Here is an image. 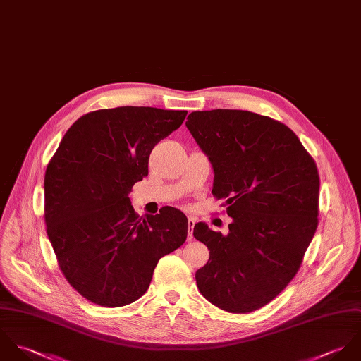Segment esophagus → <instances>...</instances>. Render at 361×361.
I'll return each instance as SVG.
<instances>
[{
    "label": "esophagus",
    "mask_w": 361,
    "mask_h": 361,
    "mask_svg": "<svg viewBox=\"0 0 361 361\" xmlns=\"http://www.w3.org/2000/svg\"><path fill=\"white\" fill-rule=\"evenodd\" d=\"M194 226H195V219L194 217H188V235H187L188 241H191L194 238V235H192Z\"/></svg>",
    "instance_id": "esophagus-1"
}]
</instances>
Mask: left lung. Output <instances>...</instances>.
<instances>
[{"label":"left lung","instance_id":"8db88e82","mask_svg":"<svg viewBox=\"0 0 361 361\" xmlns=\"http://www.w3.org/2000/svg\"><path fill=\"white\" fill-rule=\"evenodd\" d=\"M187 120L212 163V194L233 217L227 235L195 224L194 237L209 250L197 286L220 310L247 314L272 301L301 267L318 226V169L297 135L271 117L216 109Z\"/></svg>","mask_w":361,"mask_h":361}]
</instances>
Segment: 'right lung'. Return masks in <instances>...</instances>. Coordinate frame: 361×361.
Wrapping results in <instances>:
<instances>
[{
  "label": "right lung",
  "instance_id": "right-lung-1",
  "mask_svg": "<svg viewBox=\"0 0 361 361\" xmlns=\"http://www.w3.org/2000/svg\"><path fill=\"white\" fill-rule=\"evenodd\" d=\"M185 110L124 106L78 118L44 176V221L59 267L82 297L123 307L149 288L161 257L187 238L185 215L171 207L138 216L128 198L147 176L154 145Z\"/></svg>",
  "mask_w": 361,
  "mask_h": 361
}]
</instances>
